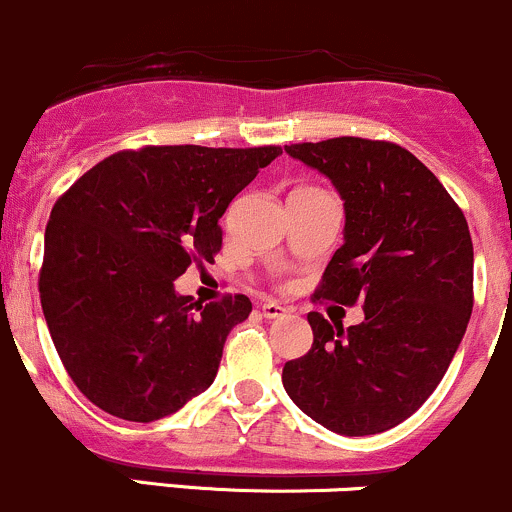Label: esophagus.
Instances as JSON below:
<instances>
[{
	"mask_svg": "<svg viewBox=\"0 0 512 512\" xmlns=\"http://www.w3.org/2000/svg\"><path fill=\"white\" fill-rule=\"evenodd\" d=\"M260 309H262V316H265V319H279V316L287 314V309H284L282 304H277V301H265Z\"/></svg>",
	"mask_w": 512,
	"mask_h": 512,
	"instance_id": "1",
	"label": "esophagus"
}]
</instances>
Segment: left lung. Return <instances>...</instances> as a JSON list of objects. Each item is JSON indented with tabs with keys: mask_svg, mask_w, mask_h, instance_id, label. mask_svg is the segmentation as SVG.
<instances>
[{
	"mask_svg": "<svg viewBox=\"0 0 512 512\" xmlns=\"http://www.w3.org/2000/svg\"><path fill=\"white\" fill-rule=\"evenodd\" d=\"M284 149L328 176L346 201V242L314 301L365 311L363 324L346 331L311 311L314 343L284 363V390L331 432H385L432 395L469 326V223L437 176L400 144L333 137Z\"/></svg>",
	"mask_w": 512,
	"mask_h": 512,
	"instance_id": "8db88e82",
	"label": "left lung"
}]
</instances>
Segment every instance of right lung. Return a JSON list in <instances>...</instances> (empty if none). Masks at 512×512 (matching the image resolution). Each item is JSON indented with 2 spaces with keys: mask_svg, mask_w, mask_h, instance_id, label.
<instances>
[{
  "mask_svg": "<svg viewBox=\"0 0 512 512\" xmlns=\"http://www.w3.org/2000/svg\"><path fill=\"white\" fill-rule=\"evenodd\" d=\"M282 147L122 149L53 206L39 272L43 316L71 380L112 417L154 422L215 380L252 301L176 294L223 245L218 220Z\"/></svg>",
  "mask_w": 512,
  "mask_h": 512,
  "instance_id": "1",
  "label": "right lung"
}]
</instances>
